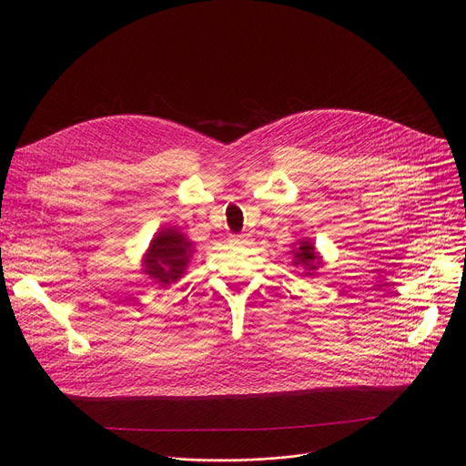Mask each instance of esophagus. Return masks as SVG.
<instances>
[{"instance_id":"1","label":"esophagus","mask_w":466,"mask_h":466,"mask_svg":"<svg viewBox=\"0 0 466 466\" xmlns=\"http://www.w3.org/2000/svg\"><path fill=\"white\" fill-rule=\"evenodd\" d=\"M228 241L232 243V246H238V248H248L253 243V238L249 234H232L228 238Z\"/></svg>"}]
</instances>
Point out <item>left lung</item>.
Here are the masks:
<instances>
[{
	"instance_id": "8db88e82",
	"label": "left lung",
	"mask_w": 466,
	"mask_h": 466,
	"mask_svg": "<svg viewBox=\"0 0 466 466\" xmlns=\"http://www.w3.org/2000/svg\"><path fill=\"white\" fill-rule=\"evenodd\" d=\"M292 255H295V260H292V264L304 268V270H306L304 276H315V270H319L321 264H323L321 257L317 255L315 246L309 239H300L299 248L292 249Z\"/></svg>"
}]
</instances>
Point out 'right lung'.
<instances>
[{"label":"right lung","mask_w":466,"mask_h":466,"mask_svg":"<svg viewBox=\"0 0 466 466\" xmlns=\"http://www.w3.org/2000/svg\"><path fill=\"white\" fill-rule=\"evenodd\" d=\"M192 241L176 228L160 230L143 257V272L160 285L176 283L192 257Z\"/></svg>","instance_id":"obj_1"}]
</instances>
